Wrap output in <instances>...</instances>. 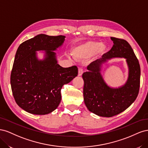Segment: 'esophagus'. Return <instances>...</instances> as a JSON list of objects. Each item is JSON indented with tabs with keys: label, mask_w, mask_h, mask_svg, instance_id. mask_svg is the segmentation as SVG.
Returning <instances> with one entry per match:
<instances>
[{
	"label": "esophagus",
	"mask_w": 148,
	"mask_h": 148,
	"mask_svg": "<svg viewBox=\"0 0 148 148\" xmlns=\"http://www.w3.org/2000/svg\"><path fill=\"white\" fill-rule=\"evenodd\" d=\"M83 73V70L82 68H79L78 69V77H80V76H82V74Z\"/></svg>",
	"instance_id": "esophagus-1"
}]
</instances>
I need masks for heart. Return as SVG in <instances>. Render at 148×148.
<instances>
[{"instance_id":"b5f03b06","label":"heart","mask_w":148,"mask_h":148,"mask_svg":"<svg viewBox=\"0 0 148 148\" xmlns=\"http://www.w3.org/2000/svg\"><path fill=\"white\" fill-rule=\"evenodd\" d=\"M107 47L104 44L95 41H87L73 48L72 55L77 59L82 60L95 55L100 56L106 52Z\"/></svg>"}]
</instances>
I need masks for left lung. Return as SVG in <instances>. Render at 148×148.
Segmentation results:
<instances>
[{
  "label": "left lung",
  "instance_id": "obj_1",
  "mask_svg": "<svg viewBox=\"0 0 148 148\" xmlns=\"http://www.w3.org/2000/svg\"><path fill=\"white\" fill-rule=\"evenodd\" d=\"M114 45L110 50L89 64L83 73L84 102L88 109L98 116L111 117L126 110L135 101L140 84L141 70L131 46L124 39L110 38ZM114 58L126 59L129 77L126 83L118 88L107 85L101 74L103 64Z\"/></svg>",
  "mask_w": 148,
  "mask_h": 148
}]
</instances>
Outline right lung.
<instances>
[{"label":"right lung","mask_w":148,"mask_h":148,"mask_svg":"<svg viewBox=\"0 0 148 148\" xmlns=\"http://www.w3.org/2000/svg\"><path fill=\"white\" fill-rule=\"evenodd\" d=\"M65 36L44 34L21 43L18 48L10 76L13 96L20 107L28 113L46 115L59 106L61 89L78 75L77 66L63 68L58 64L56 53ZM37 51H44L39 60Z\"/></svg>","instance_id":"obj_1"}]
</instances>
